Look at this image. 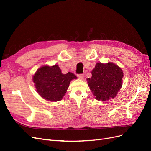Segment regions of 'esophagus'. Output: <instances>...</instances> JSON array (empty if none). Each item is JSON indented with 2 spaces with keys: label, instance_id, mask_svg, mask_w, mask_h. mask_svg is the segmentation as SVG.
Wrapping results in <instances>:
<instances>
[{
  "label": "esophagus",
  "instance_id": "obj_1",
  "mask_svg": "<svg viewBox=\"0 0 151 151\" xmlns=\"http://www.w3.org/2000/svg\"><path fill=\"white\" fill-rule=\"evenodd\" d=\"M77 77H78V78L80 79H83L84 77V75L83 74H80L77 75Z\"/></svg>",
  "mask_w": 151,
  "mask_h": 151
}]
</instances>
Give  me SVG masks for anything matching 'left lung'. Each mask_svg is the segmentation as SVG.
I'll return each instance as SVG.
<instances>
[{
    "label": "left lung",
    "mask_w": 151,
    "mask_h": 151,
    "mask_svg": "<svg viewBox=\"0 0 151 151\" xmlns=\"http://www.w3.org/2000/svg\"><path fill=\"white\" fill-rule=\"evenodd\" d=\"M91 73L92 77L87 81L96 99L105 101L115 98L122 86L121 68L111 62L97 63Z\"/></svg>",
    "instance_id": "left-lung-1"
}]
</instances>
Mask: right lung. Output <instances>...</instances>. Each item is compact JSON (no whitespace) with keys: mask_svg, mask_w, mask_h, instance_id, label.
I'll return each instance as SVG.
<instances>
[{"mask_svg":"<svg viewBox=\"0 0 151 151\" xmlns=\"http://www.w3.org/2000/svg\"><path fill=\"white\" fill-rule=\"evenodd\" d=\"M77 79L75 74L68 72L63 74L58 65L43 66L38 68L33 81L38 93L43 98L51 101L62 99L66 93L70 82Z\"/></svg>","mask_w":151,"mask_h":151,"instance_id":"add662e5","label":"right lung"}]
</instances>
